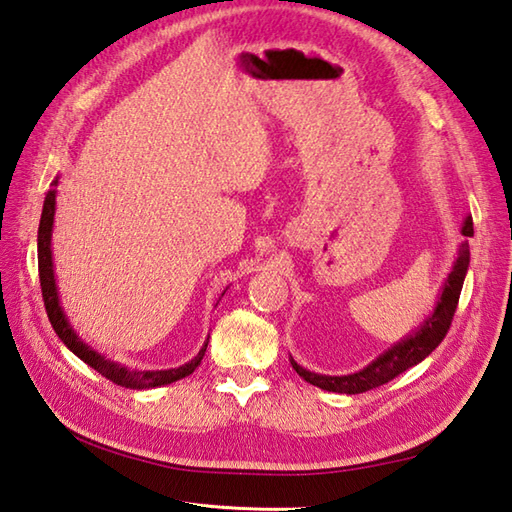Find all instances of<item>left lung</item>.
Returning a JSON list of instances; mask_svg holds the SVG:
<instances>
[{"label": "left lung", "instance_id": "left-lung-1", "mask_svg": "<svg viewBox=\"0 0 512 512\" xmlns=\"http://www.w3.org/2000/svg\"><path fill=\"white\" fill-rule=\"evenodd\" d=\"M460 232L464 236H473L471 217L464 219ZM469 260H471V247H469V241H464L458 249L456 263H453L445 285H442L434 311H431L425 320L420 322V326L414 328V331L407 333L388 350H383L377 359H372L366 368H361L352 374H342V377H331V374H317V372L306 370L293 357H289L293 370L298 372L306 383L317 385V388L328 390V392H337V394H361L372 388H379V385L392 381L394 377H399L401 372L410 370L412 366H416V363L429 357L431 350H436L442 339H445L460 300V291L464 285V276H467Z\"/></svg>", "mask_w": 512, "mask_h": 512}]
</instances>
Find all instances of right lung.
<instances>
[{
    "label": "right lung",
    "instance_id": "1",
    "mask_svg": "<svg viewBox=\"0 0 512 512\" xmlns=\"http://www.w3.org/2000/svg\"><path fill=\"white\" fill-rule=\"evenodd\" d=\"M56 184H59V177L52 181L54 188L48 190V195H45L41 221H39V236H37L41 293H43V304H45V311H48L54 333L59 335L61 342L70 348L78 359H83L89 368H94L96 372L102 374V377L122 385V388L151 390V388H160V385H168V383H175L179 379L188 377V374L197 370L203 355H206L210 337L203 342L201 350L188 363H184V366H179V368H168V370H131L127 366H122V363H118V361L100 355L98 350L87 346L83 339L78 337V333L72 328L70 320H67V315L63 311V306H61L59 287H56V276H54L52 227H54V212H56Z\"/></svg>",
    "mask_w": 512,
    "mask_h": 512
}]
</instances>
